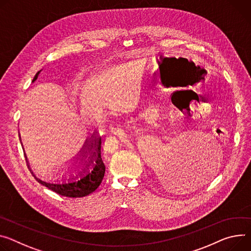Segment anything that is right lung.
<instances>
[{
  "mask_svg": "<svg viewBox=\"0 0 251 251\" xmlns=\"http://www.w3.org/2000/svg\"><path fill=\"white\" fill-rule=\"evenodd\" d=\"M41 71H39L34 79L33 82H35L39 76ZM101 147H102V138H97L96 136L93 138L92 142L89 145V156L87 155H83L85 158L88 157V160L85 162V168L83 169V171H81L78 175L72 177L71 181L69 180V182H63V183H48V182L42 181L41 179H38L34 173L32 172V170L30 169V171L32 172V174L34 175V177L38 180L39 183L45 185L46 187H48L49 189L53 190L54 192L62 195V196H66V197H83L86 196L90 193L94 192L99 185L101 184V182L103 180L104 174H105V164L103 162L102 159V152H101ZM87 153V151L85 152ZM26 160H27V156H26ZM28 163V161H27ZM92 165L94 166V169L92 172H88V167ZM28 167H29V163H28ZM30 168V167H29ZM79 176V179H77V176Z\"/></svg>",
  "mask_w": 251,
  "mask_h": 251,
  "instance_id": "obj_1",
  "label": "right lung"
}]
</instances>
